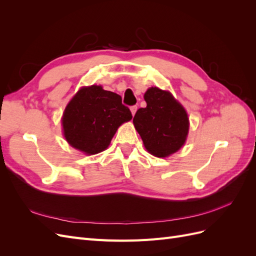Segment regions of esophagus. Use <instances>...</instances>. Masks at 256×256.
Masks as SVG:
<instances>
[{
    "label": "esophagus",
    "mask_w": 256,
    "mask_h": 256,
    "mask_svg": "<svg viewBox=\"0 0 256 256\" xmlns=\"http://www.w3.org/2000/svg\"><path fill=\"white\" fill-rule=\"evenodd\" d=\"M136 109H138V106H132L130 108V111H131V113H132V115H134V114H136Z\"/></svg>",
    "instance_id": "1"
}]
</instances>
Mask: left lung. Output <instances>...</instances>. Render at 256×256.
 <instances>
[{
	"mask_svg": "<svg viewBox=\"0 0 256 256\" xmlns=\"http://www.w3.org/2000/svg\"><path fill=\"white\" fill-rule=\"evenodd\" d=\"M146 106L138 109L134 125L145 148L154 157L166 158L184 144L189 118L184 106L170 92L150 88L144 94Z\"/></svg>",
	"mask_w": 256,
	"mask_h": 256,
	"instance_id": "obj_1",
	"label": "left lung"
}]
</instances>
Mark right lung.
<instances>
[{
	"label": "right lung",
	"instance_id": "add662e5",
	"mask_svg": "<svg viewBox=\"0 0 256 256\" xmlns=\"http://www.w3.org/2000/svg\"><path fill=\"white\" fill-rule=\"evenodd\" d=\"M131 118L120 95L92 85L79 90L69 102L62 125L69 144L84 154H95L108 148L118 128Z\"/></svg>",
	"mask_w": 256,
	"mask_h": 256
}]
</instances>
